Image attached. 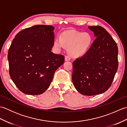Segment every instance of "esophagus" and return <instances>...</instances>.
Masks as SVG:
<instances>
[{
	"label": "esophagus",
	"instance_id": "obj_1",
	"mask_svg": "<svg viewBox=\"0 0 127 127\" xmlns=\"http://www.w3.org/2000/svg\"><path fill=\"white\" fill-rule=\"evenodd\" d=\"M71 59V57L69 56H66L65 57V61H68Z\"/></svg>",
	"mask_w": 127,
	"mask_h": 127
}]
</instances>
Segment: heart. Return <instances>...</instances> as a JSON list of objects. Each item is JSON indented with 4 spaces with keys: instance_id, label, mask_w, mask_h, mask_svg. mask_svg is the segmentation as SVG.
Masks as SVG:
<instances>
[{
    "instance_id": "obj_1",
    "label": "heart",
    "mask_w": 127,
    "mask_h": 127,
    "mask_svg": "<svg viewBox=\"0 0 127 127\" xmlns=\"http://www.w3.org/2000/svg\"><path fill=\"white\" fill-rule=\"evenodd\" d=\"M93 42V37L90 33L69 31L62 33L60 38L55 39L53 46L58 51L63 49L64 46L69 47L71 55L80 56L88 52Z\"/></svg>"
}]
</instances>
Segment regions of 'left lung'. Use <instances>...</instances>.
I'll use <instances>...</instances> for the list:
<instances>
[{
	"instance_id": "8db88e82",
	"label": "left lung",
	"mask_w": 127,
	"mask_h": 127,
	"mask_svg": "<svg viewBox=\"0 0 127 127\" xmlns=\"http://www.w3.org/2000/svg\"><path fill=\"white\" fill-rule=\"evenodd\" d=\"M96 39L90 49L72 64V80L77 91L85 95L105 92L111 86L118 69L116 42L100 26L88 27Z\"/></svg>"
}]
</instances>
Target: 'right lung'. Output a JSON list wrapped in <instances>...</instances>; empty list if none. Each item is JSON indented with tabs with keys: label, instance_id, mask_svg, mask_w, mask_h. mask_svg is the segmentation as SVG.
<instances>
[{
	"label": "right lung",
	"instance_id": "obj_1",
	"mask_svg": "<svg viewBox=\"0 0 127 127\" xmlns=\"http://www.w3.org/2000/svg\"><path fill=\"white\" fill-rule=\"evenodd\" d=\"M52 26L36 25L16 35L8 51L9 74L22 92L39 95L47 90L54 74L64 63V56L51 52Z\"/></svg>",
	"mask_w": 127,
	"mask_h": 127
}]
</instances>
